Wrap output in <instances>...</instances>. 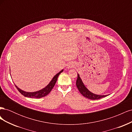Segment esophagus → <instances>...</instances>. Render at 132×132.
Instances as JSON below:
<instances>
[{"mask_svg":"<svg viewBox=\"0 0 132 132\" xmlns=\"http://www.w3.org/2000/svg\"><path fill=\"white\" fill-rule=\"evenodd\" d=\"M74 66V65L73 64V63H69L68 65V66H67V68L68 69H71V68H73V67Z\"/></svg>","mask_w":132,"mask_h":132,"instance_id":"obj_1","label":"esophagus"}]
</instances>
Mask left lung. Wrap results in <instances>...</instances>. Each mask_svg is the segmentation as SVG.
I'll list each match as a JSON object with an SVG mask.
<instances>
[{
    "label": "left lung",
    "instance_id": "left-lung-1",
    "mask_svg": "<svg viewBox=\"0 0 132 132\" xmlns=\"http://www.w3.org/2000/svg\"><path fill=\"white\" fill-rule=\"evenodd\" d=\"M76 85L78 87V89L80 93L82 94L84 96L86 97L87 98H89L90 100H98L100 98H101L102 97H106L107 95H99L95 94L93 93H91L88 89H87L85 85L82 81L80 77L79 74L78 73V78L76 81Z\"/></svg>",
    "mask_w": 132,
    "mask_h": 132
}]
</instances>
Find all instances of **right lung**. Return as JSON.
Masks as SVG:
<instances>
[{
	"label": "right lung",
	"instance_id": "add662e5",
	"mask_svg": "<svg viewBox=\"0 0 132 132\" xmlns=\"http://www.w3.org/2000/svg\"><path fill=\"white\" fill-rule=\"evenodd\" d=\"M63 69H62L61 71H60L58 73H57L56 75H54V77L52 79V80L45 87H44L43 89L40 90H38L35 92H26L19 88L16 85H15V86L16 87L17 89L18 90V91L20 92V93L25 97H31V98H39L43 97H45L46 95L48 94L52 90V89L53 88L55 84L56 83L59 75L62 72H63Z\"/></svg>",
	"mask_w": 132,
	"mask_h": 132
}]
</instances>
